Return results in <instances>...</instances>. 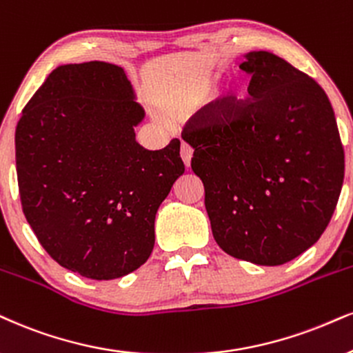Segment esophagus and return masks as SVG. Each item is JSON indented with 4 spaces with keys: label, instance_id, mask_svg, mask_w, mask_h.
<instances>
[{
    "label": "esophagus",
    "instance_id": "esophagus-1",
    "mask_svg": "<svg viewBox=\"0 0 353 353\" xmlns=\"http://www.w3.org/2000/svg\"><path fill=\"white\" fill-rule=\"evenodd\" d=\"M180 157H181V160H183L185 167H190L191 157H193V149H191V147H190L186 142L181 143V147H180Z\"/></svg>",
    "mask_w": 353,
    "mask_h": 353
}]
</instances>
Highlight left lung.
<instances>
[{
    "label": "left lung",
    "instance_id": "1",
    "mask_svg": "<svg viewBox=\"0 0 353 353\" xmlns=\"http://www.w3.org/2000/svg\"><path fill=\"white\" fill-rule=\"evenodd\" d=\"M241 70L250 97L201 108L181 137L204 185L212 236L225 254L283 265L323 236L343 183L334 110L316 80L272 52H250Z\"/></svg>",
    "mask_w": 353,
    "mask_h": 353
}]
</instances>
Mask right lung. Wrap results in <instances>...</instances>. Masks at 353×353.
Returning <instances> with one entry per match:
<instances>
[{"label":"right lung","instance_id":"obj_1","mask_svg":"<svg viewBox=\"0 0 353 353\" xmlns=\"http://www.w3.org/2000/svg\"><path fill=\"white\" fill-rule=\"evenodd\" d=\"M143 119L124 70L106 62L55 68L16 128L23 212L57 263L114 280L147 262L159 206L183 175L180 141L136 142Z\"/></svg>","mask_w":353,"mask_h":353}]
</instances>
